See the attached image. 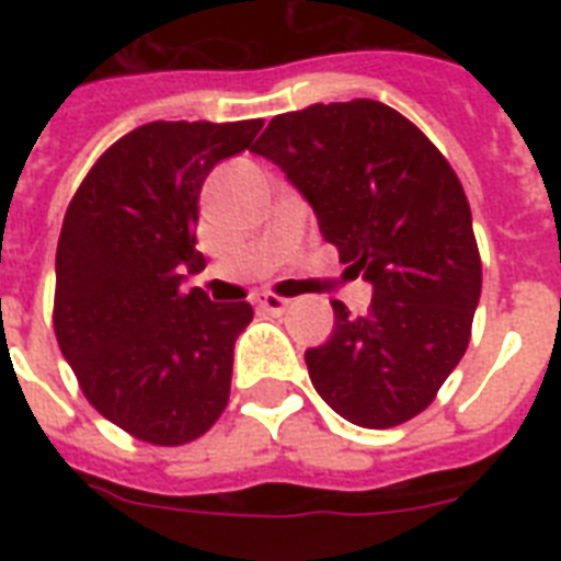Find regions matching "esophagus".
<instances>
[{
    "label": "esophagus",
    "instance_id": "34e87169",
    "mask_svg": "<svg viewBox=\"0 0 561 561\" xmlns=\"http://www.w3.org/2000/svg\"><path fill=\"white\" fill-rule=\"evenodd\" d=\"M259 306H262L264 311H271V314H282V311L290 306V299L279 297V294H271V290H264V294H259Z\"/></svg>",
    "mask_w": 561,
    "mask_h": 561
}]
</instances>
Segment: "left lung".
Wrapping results in <instances>:
<instances>
[{
  "label": "left lung",
  "mask_w": 561,
  "mask_h": 561,
  "mask_svg": "<svg viewBox=\"0 0 561 561\" xmlns=\"http://www.w3.org/2000/svg\"><path fill=\"white\" fill-rule=\"evenodd\" d=\"M253 153L285 171L341 262L373 285L367 314L332 302V337L306 352L314 390L352 425L408 422L466 355L480 299L460 180L413 122L369 99L282 113Z\"/></svg>",
  "instance_id": "left-lung-1"
}]
</instances>
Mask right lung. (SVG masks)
Masks as SVG:
<instances>
[{
    "instance_id": "right-lung-1",
    "label": "right lung",
    "mask_w": 561,
    "mask_h": 561,
    "mask_svg": "<svg viewBox=\"0 0 561 561\" xmlns=\"http://www.w3.org/2000/svg\"><path fill=\"white\" fill-rule=\"evenodd\" d=\"M247 122H151L110 145L66 209L55 334L83 396L136 439L183 445L229 401L232 350L250 302L186 290L203 180L262 130Z\"/></svg>"
}]
</instances>
